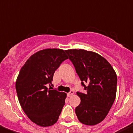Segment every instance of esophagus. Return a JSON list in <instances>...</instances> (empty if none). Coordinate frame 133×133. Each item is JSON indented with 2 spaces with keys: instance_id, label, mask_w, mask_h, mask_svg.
Returning a JSON list of instances; mask_svg holds the SVG:
<instances>
[{
  "instance_id": "obj_1",
  "label": "esophagus",
  "mask_w": 133,
  "mask_h": 133,
  "mask_svg": "<svg viewBox=\"0 0 133 133\" xmlns=\"http://www.w3.org/2000/svg\"><path fill=\"white\" fill-rule=\"evenodd\" d=\"M73 94H74V91H70V92H69L67 94V96L68 97H71V96H72V95H73Z\"/></svg>"
}]
</instances>
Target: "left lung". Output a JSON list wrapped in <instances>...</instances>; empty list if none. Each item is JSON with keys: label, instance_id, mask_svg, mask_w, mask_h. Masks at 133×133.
Listing matches in <instances>:
<instances>
[{"label": "left lung", "instance_id": "8db88e82", "mask_svg": "<svg viewBox=\"0 0 133 133\" xmlns=\"http://www.w3.org/2000/svg\"><path fill=\"white\" fill-rule=\"evenodd\" d=\"M66 53L74 65L85 93L78 91L81 103L75 108L81 123L95 125L108 114L116 95L117 76L102 56L85 50H68Z\"/></svg>", "mask_w": 133, "mask_h": 133}]
</instances>
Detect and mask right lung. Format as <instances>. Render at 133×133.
Segmentation results:
<instances>
[{"instance_id":"right-lung-1","label":"right lung","mask_w":133,"mask_h":133,"mask_svg":"<svg viewBox=\"0 0 133 133\" xmlns=\"http://www.w3.org/2000/svg\"><path fill=\"white\" fill-rule=\"evenodd\" d=\"M67 58L63 50H43L31 56L19 72L15 87L20 105L28 117L40 127L57 122L65 104L66 94L51 86L54 72Z\"/></svg>"}]
</instances>
